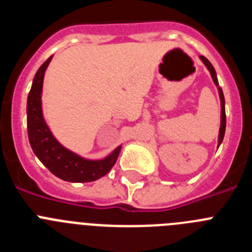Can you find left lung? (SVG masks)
Returning a JSON list of instances; mask_svg holds the SVG:
<instances>
[{"label": "left lung", "mask_w": 252, "mask_h": 252, "mask_svg": "<svg viewBox=\"0 0 252 252\" xmlns=\"http://www.w3.org/2000/svg\"><path fill=\"white\" fill-rule=\"evenodd\" d=\"M199 59L203 62V64L206 65V68L208 69L209 73H211V77H212L213 83L216 84V87H217V90H218V94H220V101H221V125H220V133H218V148H220V145H221L222 141H223L224 131H226V111H224L223 92H222V88L220 87V84H218L217 74H216V70H215V68H213L212 64H211V62H209L207 58H204L203 55H201V57H199Z\"/></svg>", "instance_id": "1"}]
</instances>
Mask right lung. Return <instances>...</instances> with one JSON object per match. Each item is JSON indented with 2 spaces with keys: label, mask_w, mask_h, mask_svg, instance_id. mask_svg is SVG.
<instances>
[{
  "label": "right lung",
  "mask_w": 252,
  "mask_h": 252,
  "mask_svg": "<svg viewBox=\"0 0 252 252\" xmlns=\"http://www.w3.org/2000/svg\"><path fill=\"white\" fill-rule=\"evenodd\" d=\"M53 57L49 58L37 69L28 95V135L30 146L37 159L60 179L72 183L94 182L104 177L115 165L122 146H117L106 158L91 160L73 153L55 139L43 115V83L44 74Z\"/></svg>",
  "instance_id": "right-lung-1"
}]
</instances>
